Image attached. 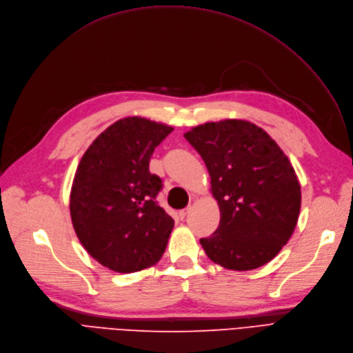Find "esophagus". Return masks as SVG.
<instances>
[{"label": "esophagus", "mask_w": 353, "mask_h": 353, "mask_svg": "<svg viewBox=\"0 0 353 353\" xmlns=\"http://www.w3.org/2000/svg\"><path fill=\"white\" fill-rule=\"evenodd\" d=\"M188 211H190V207H188V208H184V210H181V211H179V217H181V219H185L187 214H188Z\"/></svg>", "instance_id": "34e87169"}]
</instances>
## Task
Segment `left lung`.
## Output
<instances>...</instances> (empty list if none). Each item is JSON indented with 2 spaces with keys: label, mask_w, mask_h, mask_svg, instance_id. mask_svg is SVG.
Segmentation results:
<instances>
[{
  "label": "left lung",
  "mask_w": 353,
  "mask_h": 353,
  "mask_svg": "<svg viewBox=\"0 0 353 353\" xmlns=\"http://www.w3.org/2000/svg\"><path fill=\"white\" fill-rule=\"evenodd\" d=\"M185 139L201 154L220 208V224L200 241L207 256L233 271L272 261L290 241L301 207V187L275 140L246 120L204 123Z\"/></svg>",
  "instance_id": "obj_1"
}]
</instances>
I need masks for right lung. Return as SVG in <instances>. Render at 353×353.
I'll use <instances>...</instances> for the list:
<instances>
[{
  "label": "right lung",
  "instance_id": "1",
  "mask_svg": "<svg viewBox=\"0 0 353 353\" xmlns=\"http://www.w3.org/2000/svg\"><path fill=\"white\" fill-rule=\"evenodd\" d=\"M172 130L143 117L121 119L94 140L77 168L72 225L85 250L111 271H142L163 255L174 220L157 203L162 181L149 172V162Z\"/></svg>",
  "mask_w": 353,
  "mask_h": 353
}]
</instances>
